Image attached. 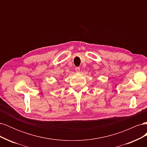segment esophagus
Masks as SVG:
<instances>
[{
  "label": "esophagus",
  "instance_id": "esophagus-1",
  "mask_svg": "<svg viewBox=\"0 0 147 147\" xmlns=\"http://www.w3.org/2000/svg\"><path fill=\"white\" fill-rule=\"evenodd\" d=\"M75 69V71H76L77 72H79L80 71V68L79 67H76Z\"/></svg>",
  "mask_w": 147,
  "mask_h": 147
}]
</instances>
